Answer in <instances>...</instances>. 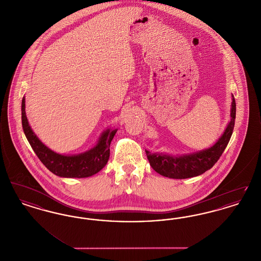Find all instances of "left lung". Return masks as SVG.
Returning a JSON list of instances; mask_svg holds the SVG:
<instances>
[{"instance_id":"1","label":"left lung","mask_w":261,"mask_h":261,"mask_svg":"<svg viewBox=\"0 0 261 261\" xmlns=\"http://www.w3.org/2000/svg\"><path fill=\"white\" fill-rule=\"evenodd\" d=\"M231 120L227 125L223 135L208 149L190 154L174 156L165 153H151L146 150L150 166L164 177L173 179H186L204 173L217 162L226 149L235 125L236 101L232 95Z\"/></svg>"}]
</instances>
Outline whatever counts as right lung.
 Returning a JSON list of instances; mask_svg holds the SVG:
<instances>
[{"mask_svg":"<svg viewBox=\"0 0 261 261\" xmlns=\"http://www.w3.org/2000/svg\"><path fill=\"white\" fill-rule=\"evenodd\" d=\"M21 121L25 136L39 160L50 172L65 178H85L100 171L110 158V146L116 129L106 130L98 144L85 152L74 155H63L46 147L32 131L25 113V98L21 102Z\"/></svg>","mask_w":261,"mask_h":261,"instance_id":"1","label":"right lung"}]
</instances>
